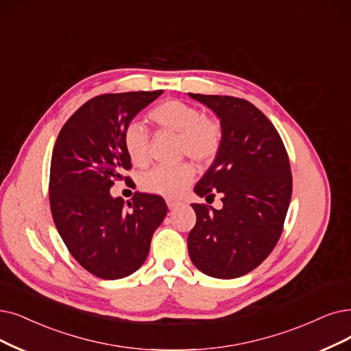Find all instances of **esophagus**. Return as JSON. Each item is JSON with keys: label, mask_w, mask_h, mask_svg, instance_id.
<instances>
[{"label": "esophagus", "mask_w": 351, "mask_h": 351, "mask_svg": "<svg viewBox=\"0 0 351 351\" xmlns=\"http://www.w3.org/2000/svg\"><path fill=\"white\" fill-rule=\"evenodd\" d=\"M167 206L168 208H176L177 206H180V202L178 200H174V199H167Z\"/></svg>", "instance_id": "34e87169"}]
</instances>
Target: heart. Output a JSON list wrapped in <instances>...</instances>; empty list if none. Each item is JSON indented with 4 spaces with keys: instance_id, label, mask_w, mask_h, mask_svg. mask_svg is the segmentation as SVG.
Returning <instances> with one entry per match:
<instances>
[{
    "instance_id": "1",
    "label": "heart",
    "mask_w": 351,
    "mask_h": 351,
    "mask_svg": "<svg viewBox=\"0 0 351 351\" xmlns=\"http://www.w3.org/2000/svg\"><path fill=\"white\" fill-rule=\"evenodd\" d=\"M148 121L160 131L177 134V149L180 156H187L199 164H210L220 152L223 144L221 123L203 115L194 105L170 99L149 109ZM123 148L135 165L148 160L149 138L138 123H130L122 135ZM194 167L190 162L151 168L141 178V186L149 193L174 197L183 193L194 178Z\"/></svg>"
}]
</instances>
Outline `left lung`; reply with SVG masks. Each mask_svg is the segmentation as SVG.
<instances>
[{
  "label": "left lung",
  "instance_id": "obj_1",
  "mask_svg": "<svg viewBox=\"0 0 351 351\" xmlns=\"http://www.w3.org/2000/svg\"><path fill=\"white\" fill-rule=\"evenodd\" d=\"M220 118L223 144L194 187L200 197L220 194V210L193 203L195 224L187 246L193 263L213 278L254 271L284 230L292 194L288 152L272 122L250 102L233 96L189 93Z\"/></svg>",
  "mask_w": 351,
  "mask_h": 351
}]
</instances>
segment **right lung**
Instances as JSON below:
<instances>
[{"instance_id": "1", "label": "right lung", "mask_w": 351, "mask_h": 351, "mask_svg": "<svg viewBox=\"0 0 351 351\" xmlns=\"http://www.w3.org/2000/svg\"><path fill=\"white\" fill-rule=\"evenodd\" d=\"M162 93L127 92L92 97L67 119L51 154L49 199L56 228L80 266L102 279L134 274L167 215L156 194L136 191L132 203L109 189L131 170L122 135L132 118Z\"/></svg>"}]
</instances>
